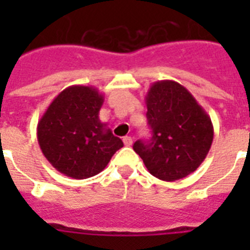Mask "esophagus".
<instances>
[{
    "label": "esophagus",
    "mask_w": 250,
    "mask_h": 250,
    "mask_svg": "<svg viewBox=\"0 0 250 250\" xmlns=\"http://www.w3.org/2000/svg\"><path fill=\"white\" fill-rule=\"evenodd\" d=\"M123 143H125V146H131V145H132V143H133L132 137H131V136H125V137H123Z\"/></svg>",
    "instance_id": "1"
}]
</instances>
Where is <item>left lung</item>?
<instances>
[{
	"label": "left lung",
	"mask_w": 250,
	"mask_h": 250,
	"mask_svg": "<svg viewBox=\"0 0 250 250\" xmlns=\"http://www.w3.org/2000/svg\"><path fill=\"white\" fill-rule=\"evenodd\" d=\"M149 141L137 140L133 150L153 176L174 182L186 178L204 162L214 137L211 119L182 84L153 83L145 96Z\"/></svg>",
	"instance_id": "left-lung-1"
}]
</instances>
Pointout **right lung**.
I'll return each instance as SVG.
<instances>
[{"label": "right lung", "mask_w": 250, "mask_h": 250, "mask_svg": "<svg viewBox=\"0 0 250 250\" xmlns=\"http://www.w3.org/2000/svg\"><path fill=\"white\" fill-rule=\"evenodd\" d=\"M104 94L97 88L71 85L45 110L37 141L45 158L61 174L86 179L100 174L123 141L98 118Z\"/></svg>", "instance_id": "right-lung-1"}]
</instances>
